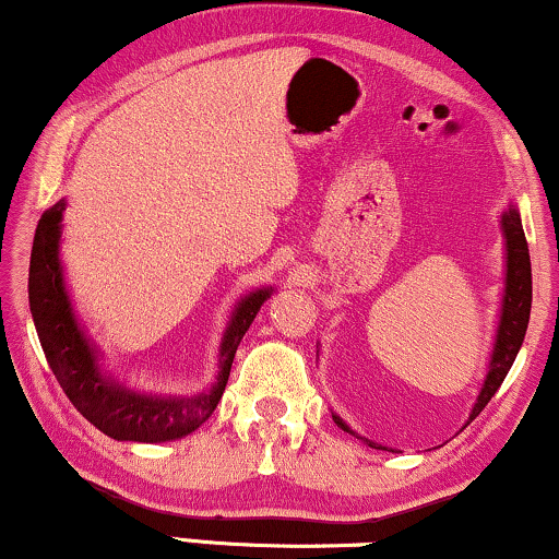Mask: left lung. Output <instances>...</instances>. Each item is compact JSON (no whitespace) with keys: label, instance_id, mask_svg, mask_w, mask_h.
<instances>
[{"label":"left lung","instance_id":"obj_1","mask_svg":"<svg viewBox=\"0 0 559 559\" xmlns=\"http://www.w3.org/2000/svg\"><path fill=\"white\" fill-rule=\"evenodd\" d=\"M501 228H503V239H507V285H503L501 318H499V328H496V341H493L491 361H488V373L484 379V386H480L478 392V400L473 404L468 423H473V419L484 412L486 404L491 402V396L499 392V386L503 384V379H507L511 364H514L519 348H522L526 325H530L532 262H530V247H526V239H524L522 218H519V211L514 205H509V211L501 213ZM333 419L343 432L356 435L338 415H333ZM366 442H369L371 448L384 450L381 445H377V442L371 440Z\"/></svg>","mask_w":559,"mask_h":559}]
</instances>
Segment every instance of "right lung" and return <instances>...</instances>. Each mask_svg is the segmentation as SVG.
I'll return each mask as SVG.
<instances>
[{
  "mask_svg": "<svg viewBox=\"0 0 559 559\" xmlns=\"http://www.w3.org/2000/svg\"><path fill=\"white\" fill-rule=\"evenodd\" d=\"M66 201H58L37 221L33 254H29V312L37 338L45 350L58 384L63 386L73 407L114 440L167 442L195 432L213 415L224 394L236 348L249 331L272 287H262L241 297L228 320L218 348L216 384L195 396H155L127 389L106 377L98 366V350L81 331L71 297L66 293L60 266V221Z\"/></svg>",
  "mask_w": 559,
  "mask_h": 559,
  "instance_id": "right-lung-1",
  "label": "right lung"
}]
</instances>
